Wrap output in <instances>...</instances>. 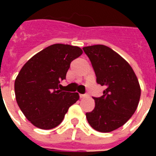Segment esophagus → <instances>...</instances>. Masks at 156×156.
Returning a JSON list of instances; mask_svg holds the SVG:
<instances>
[{
    "label": "esophagus",
    "mask_w": 156,
    "mask_h": 156,
    "mask_svg": "<svg viewBox=\"0 0 156 156\" xmlns=\"http://www.w3.org/2000/svg\"><path fill=\"white\" fill-rule=\"evenodd\" d=\"M80 98H87L88 97V94H80L79 95Z\"/></svg>",
    "instance_id": "esophagus-1"
}]
</instances>
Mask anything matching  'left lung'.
Wrapping results in <instances>:
<instances>
[{
    "label": "left lung",
    "mask_w": 156,
    "mask_h": 156,
    "mask_svg": "<svg viewBox=\"0 0 156 156\" xmlns=\"http://www.w3.org/2000/svg\"><path fill=\"white\" fill-rule=\"evenodd\" d=\"M91 62L98 84L105 90L94 98L95 107L86 113L88 124L98 132L108 133L121 127L134 115L141 89L133 68L116 51L105 45L83 48Z\"/></svg>",
    "instance_id": "8db88e82"
}]
</instances>
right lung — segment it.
I'll use <instances>...</instances> for the list:
<instances>
[{
	"label": "right lung",
	"mask_w": 156,
	"mask_h": 156,
	"mask_svg": "<svg viewBox=\"0 0 156 156\" xmlns=\"http://www.w3.org/2000/svg\"><path fill=\"white\" fill-rule=\"evenodd\" d=\"M83 53L78 47L53 44L29 59L15 80L19 108L34 126L51 129L61 124L78 93L64 92L60 82L66 78L70 63Z\"/></svg>",
	"instance_id": "1"
}]
</instances>
